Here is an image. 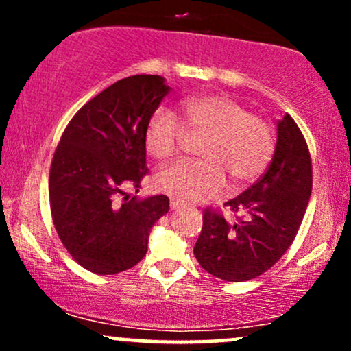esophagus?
Listing matches in <instances>:
<instances>
[{
    "instance_id": "1",
    "label": "esophagus",
    "mask_w": 351,
    "mask_h": 351,
    "mask_svg": "<svg viewBox=\"0 0 351 351\" xmlns=\"http://www.w3.org/2000/svg\"><path fill=\"white\" fill-rule=\"evenodd\" d=\"M170 206H171V209H180L181 206H183V204H181L178 199H171L170 201Z\"/></svg>"
}]
</instances>
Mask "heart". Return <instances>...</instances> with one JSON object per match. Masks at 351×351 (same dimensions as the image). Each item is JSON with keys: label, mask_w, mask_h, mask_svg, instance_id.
I'll return each mask as SVG.
<instances>
[{"label": "heart", "mask_w": 351, "mask_h": 351, "mask_svg": "<svg viewBox=\"0 0 351 351\" xmlns=\"http://www.w3.org/2000/svg\"><path fill=\"white\" fill-rule=\"evenodd\" d=\"M204 136L201 160L176 163L155 176L156 188L180 201L219 195L226 188L251 183L267 168L276 135L263 115L251 114L228 95H198L184 100L178 114L167 107L153 112L145 128V147L158 162H170L181 150L184 136Z\"/></svg>", "instance_id": "obj_1"}]
</instances>
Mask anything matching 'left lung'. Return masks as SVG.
<instances>
[{
    "instance_id": "obj_1",
    "label": "left lung",
    "mask_w": 351,
    "mask_h": 351,
    "mask_svg": "<svg viewBox=\"0 0 351 351\" xmlns=\"http://www.w3.org/2000/svg\"><path fill=\"white\" fill-rule=\"evenodd\" d=\"M312 193V158L299 125L289 114L277 125L269 168L251 188L224 203L236 215L228 223L221 209L203 213L195 256L204 271L226 282L261 276L287 252L304 219Z\"/></svg>"
}]
</instances>
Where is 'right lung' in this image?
Here are the masks:
<instances>
[{
    "instance_id": "right-lung-1",
    "label": "right lung",
    "mask_w": 351,
    "mask_h": 351,
    "mask_svg": "<svg viewBox=\"0 0 351 351\" xmlns=\"http://www.w3.org/2000/svg\"><path fill=\"white\" fill-rule=\"evenodd\" d=\"M170 87L160 75H130L90 99L67 123L52 156L51 216L60 243L99 276L132 269L168 196L136 199L147 168L145 128Z\"/></svg>"
}]
</instances>
